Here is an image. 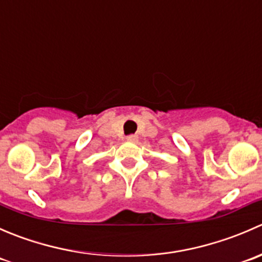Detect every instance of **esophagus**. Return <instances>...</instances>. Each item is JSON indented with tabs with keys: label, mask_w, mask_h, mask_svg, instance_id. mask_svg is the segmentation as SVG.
<instances>
[{
	"label": "esophagus",
	"mask_w": 262,
	"mask_h": 262,
	"mask_svg": "<svg viewBox=\"0 0 262 262\" xmlns=\"http://www.w3.org/2000/svg\"><path fill=\"white\" fill-rule=\"evenodd\" d=\"M126 139H127V141L135 142V141H137V139H139V137H137V135H128Z\"/></svg>",
	"instance_id": "obj_1"
}]
</instances>
